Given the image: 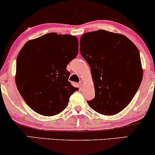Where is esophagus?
Here are the masks:
<instances>
[{
    "label": "esophagus",
    "instance_id": "34e87169",
    "mask_svg": "<svg viewBox=\"0 0 155 155\" xmlns=\"http://www.w3.org/2000/svg\"><path fill=\"white\" fill-rule=\"evenodd\" d=\"M84 84V81L83 80H81V81H79V85H80V87H83Z\"/></svg>",
    "mask_w": 155,
    "mask_h": 155
}]
</instances>
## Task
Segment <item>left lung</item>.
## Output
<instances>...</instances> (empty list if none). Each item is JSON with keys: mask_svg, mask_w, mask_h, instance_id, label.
I'll return each instance as SVG.
<instances>
[{"mask_svg": "<svg viewBox=\"0 0 155 155\" xmlns=\"http://www.w3.org/2000/svg\"><path fill=\"white\" fill-rule=\"evenodd\" d=\"M80 53L90 67L95 97L88 101L104 115L119 113L136 95L143 79L139 51L125 35L104 30L80 38Z\"/></svg>", "mask_w": 155, "mask_h": 155, "instance_id": "8db88e82", "label": "left lung"}]
</instances>
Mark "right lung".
I'll use <instances>...</instances> for the list:
<instances>
[{
    "label": "right lung",
    "instance_id": "right-lung-1",
    "mask_svg": "<svg viewBox=\"0 0 155 155\" xmlns=\"http://www.w3.org/2000/svg\"><path fill=\"white\" fill-rule=\"evenodd\" d=\"M79 51L78 39L71 35L49 33L28 41L19 52L15 81L21 96L31 109L54 116L68 104L79 88L68 81V64Z\"/></svg>",
    "mask_w": 155,
    "mask_h": 155
}]
</instances>
